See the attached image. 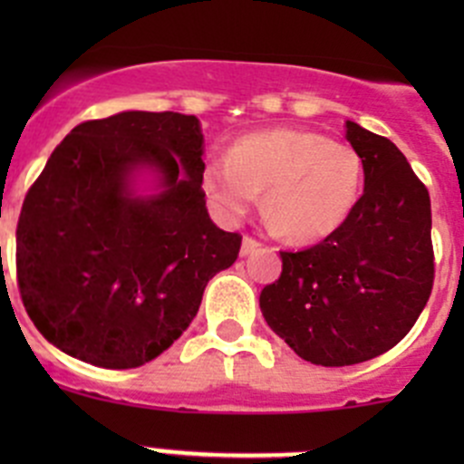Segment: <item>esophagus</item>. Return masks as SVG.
Listing matches in <instances>:
<instances>
[{
    "label": "esophagus",
    "mask_w": 464,
    "mask_h": 464,
    "mask_svg": "<svg viewBox=\"0 0 464 464\" xmlns=\"http://www.w3.org/2000/svg\"><path fill=\"white\" fill-rule=\"evenodd\" d=\"M258 246H260V242L256 240V237H249V236H245V237H242L240 254H242V256H249V254H254V251L258 249Z\"/></svg>",
    "instance_id": "1"
}]
</instances>
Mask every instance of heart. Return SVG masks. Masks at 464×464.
<instances>
[{
    "instance_id": "1",
    "label": "heart",
    "mask_w": 464,
    "mask_h": 464,
    "mask_svg": "<svg viewBox=\"0 0 464 464\" xmlns=\"http://www.w3.org/2000/svg\"><path fill=\"white\" fill-rule=\"evenodd\" d=\"M362 154L312 130L249 134L202 168V188L224 219H240L265 190V213L285 237L314 242L334 233L357 206Z\"/></svg>"
}]
</instances>
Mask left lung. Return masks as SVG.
Listing matches in <instances>:
<instances>
[{
    "label": "left lung",
    "instance_id": "8db88e82",
    "mask_svg": "<svg viewBox=\"0 0 464 464\" xmlns=\"http://www.w3.org/2000/svg\"><path fill=\"white\" fill-rule=\"evenodd\" d=\"M362 154L363 195L334 233L280 251L283 271L260 294L266 325L305 362L353 366L388 353L433 289L431 199L386 137L345 121Z\"/></svg>",
    "mask_w": 464,
    "mask_h": 464
}]
</instances>
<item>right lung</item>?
Wrapping results in <instances>:
<instances>
[{
	"mask_svg": "<svg viewBox=\"0 0 464 464\" xmlns=\"http://www.w3.org/2000/svg\"><path fill=\"white\" fill-rule=\"evenodd\" d=\"M195 116L121 111L76 125L26 193L17 285L49 343L101 368H137L190 325L204 289L240 254L213 224ZM141 169L158 193L137 196Z\"/></svg>",
	"mask_w": 464,
	"mask_h": 464,
	"instance_id": "obj_1",
	"label": "right lung"
}]
</instances>
